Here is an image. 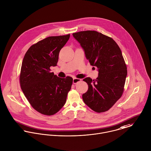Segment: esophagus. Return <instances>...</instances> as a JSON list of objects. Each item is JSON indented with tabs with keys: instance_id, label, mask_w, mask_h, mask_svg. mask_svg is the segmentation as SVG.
I'll use <instances>...</instances> for the list:
<instances>
[{
	"instance_id": "esophagus-1",
	"label": "esophagus",
	"mask_w": 151,
	"mask_h": 151,
	"mask_svg": "<svg viewBox=\"0 0 151 151\" xmlns=\"http://www.w3.org/2000/svg\"><path fill=\"white\" fill-rule=\"evenodd\" d=\"M81 81V79L80 78H74L73 80V83L74 84H76L77 83L80 82Z\"/></svg>"
}]
</instances>
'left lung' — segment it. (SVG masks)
Masks as SVG:
<instances>
[{
	"label": "left lung",
	"instance_id": "1",
	"mask_svg": "<svg viewBox=\"0 0 151 151\" xmlns=\"http://www.w3.org/2000/svg\"><path fill=\"white\" fill-rule=\"evenodd\" d=\"M73 36L80 44L90 64L99 71L96 80L90 77L83 80L88 89L83 94V100L95 112H105L124 91L127 68L121 50L112 38L96 31L79 32Z\"/></svg>",
	"mask_w": 151,
	"mask_h": 151
}]
</instances>
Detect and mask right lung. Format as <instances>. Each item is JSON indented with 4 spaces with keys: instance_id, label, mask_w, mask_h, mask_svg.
Listing matches in <instances>:
<instances>
[{
    "instance_id": "add662e5",
    "label": "right lung",
    "mask_w": 151,
    "mask_h": 151,
    "mask_svg": "<svg viewBox=\"0 0 151 151\" xmlns=\"http://www.w3.org/2000/svg\"><path fill=\"white\" fill-rule=\"evenodd\" d=\"M70 35L48 37L32 45L23 58L20 75V87L32 107L39 112L52 115L65 104L73 78H60L51 73L56 66L60 50Z\"/></svg>"
}]
</instances>
